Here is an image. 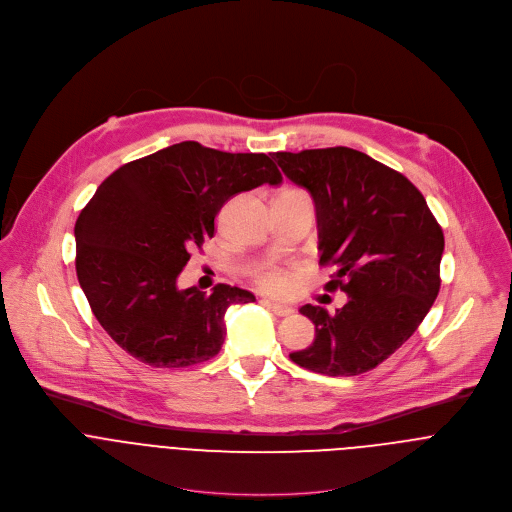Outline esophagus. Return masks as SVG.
<instances>
[{"mask_svg":"<svg viewBox=\"0 0 512 512\" xmlns=\"http://www.w3.org/2000/svg\"><path fill=\"white\" fill-rule=\"evenodd\" d=\"M266 304H268V308H270L276 316H290V314L294 312L292 306H286V304H280V302H270V300H266Z\"/></svg>","mask_w":512,"mask_h":512,"instance_id":"esophagus-1","label":"esophagus"}]
</instances>
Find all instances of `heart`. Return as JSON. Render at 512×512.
I'll return each instance as SVG.
<instances>
[{
	"label": "heart",
	"mask_w": 512,
	"mask_h": 512,
	"mask_svg": "<svg viewBox=\"0 0 512 512\" xmlns=\"http://www.w3.org/2000/svg\"><path fill=\"white\" fill-rule=\"evenodd\" d=\"M252 280L258 288L270 294H284L290 288V276L276 264H260L252 270Z\"/></svg>",
	"instance_id": "heart-1"
}]
</instances>
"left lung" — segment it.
<instances>
[{"instance_id":"obj_1","label":"left lung","mask_w":512,"mask_h":512,"mask_svg":"<svg viewBox=\"0 0 512 512\" xmlns=\"http://www.w3.org/2000/svg\"><path fill=\"white\" fill-rule=\"evenodd\" d=\"M274 160L314 198L320 264L334 266L324 288L348 294L332 316L300 308L316 336L290 358L326 376L368 372L414 334L436 300L442 228L408 178L358 150L276 152Z\"/></svg>"}]
</instances>
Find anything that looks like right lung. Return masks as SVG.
Returning <instances> with one entry per match:
<instances>
[{
    "label": "right lung",
    "mask_w": 512,
    "mask_h": 512,
    "mask_svg": "<svg viewBox=\"0 0 512 512\" xmlns=\"http://www.w3.org/2000/svg\"><path fill=\"white\" fill-rule=\"evenodd\" d=\"M282 174L266 154H230L180 142L108 176L78 216L76 272L102 328L128 354L156 368H186L216 356L224 314L254 302L238 286L180 290L194 248L214 236V218L236 194Z\"/></svg>",
    "instance_id": "obj_1"
}]
</instances>
